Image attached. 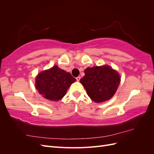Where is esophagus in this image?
<instances>
[{
    "label": "esophagus",
    "instance_id": "obj_1",
    "mask_svg": "<svg viewBox=\"0 0 154 154\" xmlns=\"http://www.w3.org/2000/svg\"><path fill=\"white\" fill-rule=\"evenodd\" d=\"M76 79V80H77L78 82H79V81L80 80V76H78Z\"/></svg>",
    "mask_w": 154,
    "mask_h": 154
}]
</instances>
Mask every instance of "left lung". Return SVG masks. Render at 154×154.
<instances>
[{
    "instance_id": "obj_1",
    "label": "left lung",
    "mask_w": 154,
    "mask_h": 154,
    "mask_svg": "<svg viewBox=\"0 0 154 154\" xmlns=\"http://www.w3.org/2000/svg\"><path fill=\"white\" fill-rule=\"evenodd\" d=\"M84 72L80 82L91 100L101 103L114 95L121 81L117 71L106 65L87 67Z\"/></svg>"
}]
</instances>
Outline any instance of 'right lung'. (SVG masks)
<instances>
[{"label": "right lung", "instance_id": "right-lung-1", "mask_svg": "<svg viewBox=\"0 0 154 154\" xmlns=\"http://www.w3.org/2000/svg\"><path fill=\"white\" fill-rule=\"evenodd\" d=\"M76 79L57 66L40 72L35 79V87L44 98L58 101L66 94Z\"/></svg>", "mask_w": 154, "mask_h": 154}]
</instances>
